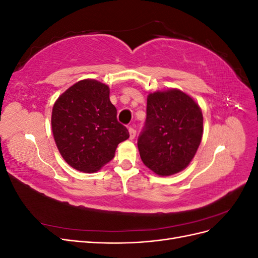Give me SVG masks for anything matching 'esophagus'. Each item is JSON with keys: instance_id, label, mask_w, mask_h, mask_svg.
<instances>
[{"instance_id": "obj_1", "label": "esophagus", "mask_w": 258, "mask_h": 258, "mask_svg": "<svg viewBox=\"0 0 258 258\" xmlns=\"http://www.w3.org/2000/svg\"><path fill=\"white\" fill-rule=\"evenodd\" d=\"M136 135H137L136 129L132 128V127H129V138H130V140H134Z\"/></svg>"}]
</instances>
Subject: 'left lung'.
Returning <instances> with one entry per match:
<instances>
[{
  "mask_svg": "<svg viewBox=\"0 0 258 258\" xmlns=\"http://www.w3.org/2000/svg\"><path fill=\"white\" fill-rule=\"evenodd\" d=\"M204 134V117L195 100L178 89L147 97L146 120L138 139L144 165L161 176L184 170L194 158Z\"/></svg>",
  "mask_w": 258,
  "mask_h": 258,
  "instance_id": "left-lung-1",
  "label": "left lung"
}]
</instances>
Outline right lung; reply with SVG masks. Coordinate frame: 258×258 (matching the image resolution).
Segmentation results:
<instances>
[{
    "label": "right lung",
    "mask_w": 258,
    "mask_h": 258,
    "mask_svg": "<svg viewBox=\"0 0 258 258\" xmlns=\"http://www.w3.org/2000/svg\"><path fill=\"white\" fill-rule=\"evenodd\" d=\"M108 86L83 80L67 89L52 107L54 142L72 168L92 173L111 161L128 129L117 120Z\"/></svg>",
    "instance_id": "right-lung-1"
}]
</instances>
